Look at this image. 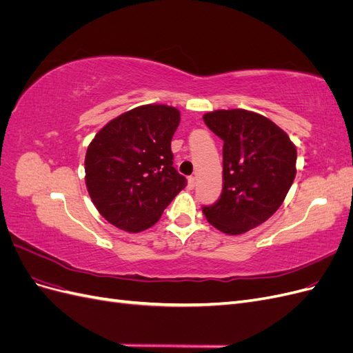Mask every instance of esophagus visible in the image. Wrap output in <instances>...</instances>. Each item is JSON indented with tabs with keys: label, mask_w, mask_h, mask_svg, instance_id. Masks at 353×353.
Here are the masks:
<instances>
[{
	"label": "esophagus",
	"mask_w": 353,
	"mask_h": 353,
	"mask_svg": "<svg viewBox=\"0 0 353 353\" xmlns=\"http://www.w3.org/2000/svg\"><path fill=\"white\" fill-rule=\"evenodd\" d=\"M196 183H197L196 176H190V178H188V188L193 190V188L196 187Z\"/></svg>",
	"instance_id": "1"
}]
</instances>
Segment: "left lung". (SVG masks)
<instances>
[{"instance_id": "obj_1", "label": "left lung", "mask_w": 353, "mask_h": 353, "mask_svg": "<svg viewBox=\"0 0 353 353\" xmlns=\"http://www.w3.org/2000/svg\"><path fill=\"white\" fill-rule=\"evenodd\" d=\"M203 121L223 141L222 194L203 213L221 232L239 236L283 205L296 176V145L279 125L250 110H215Z\"/></svg>"}]
</instances>
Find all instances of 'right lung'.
<instances>
[{"mask_svg":"<svg viewBox=\"0 0 353 353\" xmlns=\"http://www.w3.org/2000/svg\"><path fill=\"white\" fill-rule=\"evenodd\" d=\"M179 121L172 105L144 104L114 117L92 138L85 184L100 215L116 228H150L187 185L170 152Z\"/></svg>","mask_w":353,"mask_h":353,"instance_id":"obj_1","label":"right lung"}]
</instances>
